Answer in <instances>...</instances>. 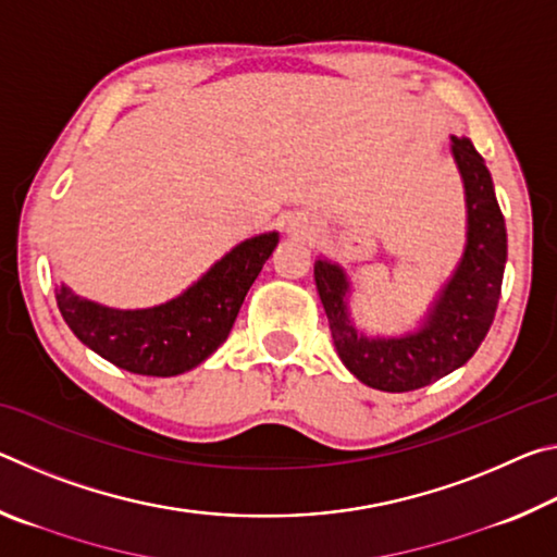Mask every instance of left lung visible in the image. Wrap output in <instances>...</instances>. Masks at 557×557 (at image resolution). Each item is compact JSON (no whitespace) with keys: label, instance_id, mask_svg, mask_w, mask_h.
I'll list each match as a JSON object with an SVG mask.
<instances>
[{"label":"left lung","instance_id":"obj_1","mask_svg":"<svg viewBox=\"0 0 557 557\" xmlns=\"http://www.w3.org/2000/svg\"><path fill=\"white\" fill-rule=\"evenodd\" d=\"M451 152L467 191V250L418 334L400 338L356 334L346 314L344 270L326 260H317L314 265V282L338 358L371 388L408 393L440 381L474 356L494 322L506 265L504 213L492 174L474 145L465 137H451Z\"/></svg>","mask_w":557,"mask_h":557}]
</instances>
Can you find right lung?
<instances>
[{
  "label": "right lung",
  "mask_w": 557,
  "mask_h": 557,
  "mask_svg": "<svg viewBox=\"0 0 557 557\" xmlns=\"http://www.w3.org/2000/svg\"><path fill=\"white\" fill-rule=\"evenodd\" d=\"M275 245L277 233L235 245L184 295L152 309L120 312L75 297L69 287L59 289L55 301L71 332L110 363L139 375H178L228 338L243 299Z\"/></svg>",
  "instance_id": "right-lung-1"
}]
</instances>
